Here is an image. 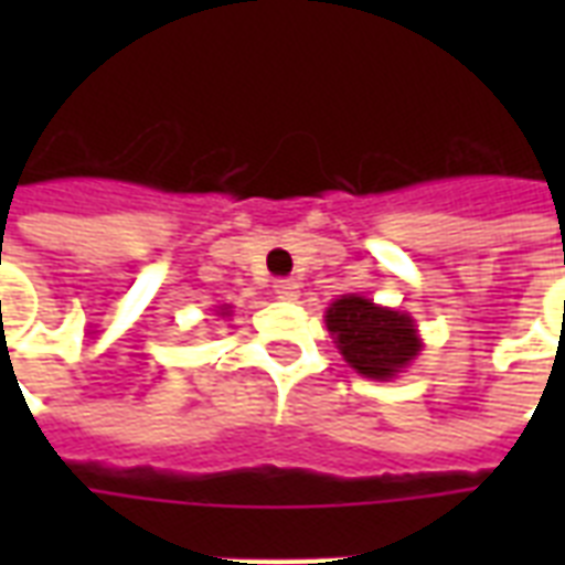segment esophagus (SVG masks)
<instances>
[{"instance_id":"obj_1","label":"esophagus","mask_w":565,"mask_h":565,"mask_svg":"<svg viewBox=\"0 0 565 565\" xmlns=\"http://www.w3.org/2000/svg\"><path fill=\"white\" fill-rule=\"evenodd\" d=\"M273 290H275V296L284 301L299 299V281H292V278H278V281L273 284Z\"/></svg>"}]
</instances>
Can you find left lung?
Segmentation results:
<instances>
[{"mask_svg": "<svg viewBox=\"0 0 565 565\" xmlns=\"http://www.w3.org/2000/svg\"><path fill=\"white\" fill-rule=\"evenodd\" d=\"M328 331L337 337L340 352L366 377H390L407 366L419 352L413 319L372 305L361 296H343L328 308Z\"/></svg>", "mask_w": 565, "mask_h": 565, "instance_id": "8db88e82", "label": "left lung"}]
</instances>
